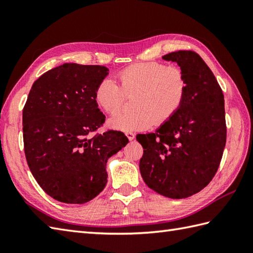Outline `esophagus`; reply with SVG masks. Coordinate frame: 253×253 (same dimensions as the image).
<instances>
[{
	"instance_id": "obj_1",
	"label": "esophagus",
	"mask_w": 253,
	"mask_h": 253,
	"mask_svg": "<svg viewBox=\"0 0 253 253\" xmlns=\"http://www.w3.org/2000/svg\"><path fill=\"white\" fill-rule=\"evenodd\" d=\"M126 136H127L128 139H129L130 141L135 139V133H133V132H126Z\"/></svg>"
}]
</instances>
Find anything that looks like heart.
<instances>
[{
	"instance_id": "obj_1",
	"label": "heart",
	"mask_w": 253,
	"mask_h": 253,
	"mask_svg": "<svg viewBox=\"0 0 253 253\" xmlns=\"http://www.w3.org/2000/svg\"><path fill=\"white\" fill-rule=\"evenodd\" d=\"M115 80H101L94 91V99L106 113L121 109L125 95H132L131 112H121L109 120L113 129L124 132L141 131L163 125L184 103L188 83L184 71L161 62L136 63L117 74Z\"/></svg>"
}]
</instances>
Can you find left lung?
I'll use <instances>...</instances> for the list:
<instances>
[{"label":"left lung","instance_id":"obj_1","mask_svg":"<svg viewBox=\"0 0 253 253\" xmlns=\"http://www.w3.org/2000/svg\"><path fill=\"white\" fill-rule=\"evenodd\" d=\"M184 71L188 89L179 111L155 132L137 135L139 163L149 188L170 199L188 198L209 185L226 143L224 94L211 69L193 51L163 56Z\"/></svg>","mask_w":253,"mask_h":253}]
</instances>
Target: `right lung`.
I'll return each mask as SVG.
<instances>
[{
    "mask_svg": "<svg viewBox=\"0 0 253 253\" xmlns=\"http://www.w3.org/2000/svg\"><path fill=\"white\" fill-rule=\"evenodd\" d=\"M109 68L65 63L34 83L23 110L26 160L38 184L64 203L92 200L107 182L106 162L128 143L103 125L94 91Z\"/></svg>",
    "mask_w": 253,
    "mask_h": 253,
    "instance_id": "obj_1",
    "label": "right lung"
}]
</instances>
